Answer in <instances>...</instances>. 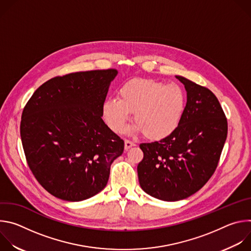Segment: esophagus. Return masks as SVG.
I'll use <instances>...</instances> for the list:
<instances>
[{
    "mask_svg": "<svg viewBox=\"0 0 251 251\" xmlns=\"http://www.w3.org/2000/svg\"><path fill=\"white\" fill-rule=\"evenodd\" d=\"M133 146H135V144L133 142H131V141H129V140H125L124 141V149L127 151V150H129L131 147H133Z\"/></svg>",
    "mask_w": 251,
    "mask_h": 251,
    "instance_id": "1",
    "label": "esophagus"
}]
</instances>
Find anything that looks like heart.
Instances as JSON below:
<instances>
[{
	"label": "heart",
	"mask_w": 251,
	"mask_h": 251,
	"mask_svg": "<svg viewBox=\"0 0 251 251\" xmlns=\"http://www.w3.org/2000/svg\"><path fill=\"white\" fill-rule=\"evenodd\" d=\"M187 93L182 85L155 79H131L117 91V98H107L102 116L113 132H120L131 113L136 123L128 134L144 132L151 140H161L173 134L184 117Z\"/></svg>",
	"instance_id": "1"
}]
</instances>
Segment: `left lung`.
<instances>
[{"mask_svg":"<svg viewBox=\"0 0 251 251\" xmlns=\"http://www.w3.org/2000/svg\"><path fill=\"white\" fill-rule=\"evenodd\" d=\"M187 91L181 124L170 136L140 145L137 167L142 190L166 201L187 199L201 190L217 169L227 136L222 106L209 89L176 75Z\"/></svg>","mask_w":251,"mask_h":251,"instance_id":"1","label":"left lung"}]
</instances>
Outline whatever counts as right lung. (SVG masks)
Returning <instances> with one entry per match:
<instances>
[{
  "label": "right lung",
  "instance_id": "obj_1",
  "mask_svg": "<svg viewBox=\"0 0 251 251\" xmlns=\"http://www.w3.org/2000/svg\"><path fill=\"white\" fill-rule=\"evenodd\" d=\"M116 69L53 77L34 91L22 114L21 138L27 165L52 196L87 200L108 182L124 141L102 120V105Z\"/></svg>",
  "mask_w": 251,
  "mask_h": 251
}]
</instances>
